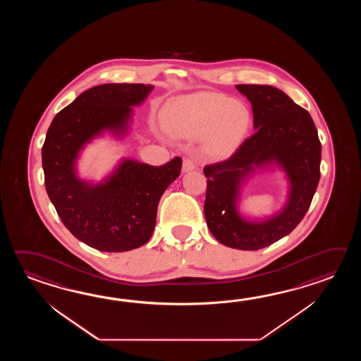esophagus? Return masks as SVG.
<instances>
[{
  "mask_svg": "<svg viewBox=\"0 0 361 361\" xmlns=\"http://www.w3.org/2000/svg\"><path fill=\"white\" fill-rule=\"evenodd\" d=\"M196 169V161H195V159H185L183 161V166H182V170H183V173H188V171H192V170Z\"/></svg>",
  "mask_w": 361,
  "mask_h": 361,
  "instance_id": "34e87169",
  "label": "esophagus"
}]
</instances>
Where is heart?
Segmentation results:
<instances>
[{"label":"heart","mask_w":361,"mask_h":361,"mask_svg":"<svg viewBox=\"0 0 361 361\" xmlns=\"http://www.w3.org/2000/svg\"><path fill=\"white\" fill-rule=\"evenodd\" d=\"M168 129L185 139L205 137L207 151L230 154L252 126V112L244 102L219 92H199L179 97L169 107Z\"/></svg>","instance_id":"b5f03b06"}]
</instances>
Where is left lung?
Masks as SVG:
<instances>
[{
  "mask_svg": "<svg viewBox=\"0 0 361 361\" xmlns=\"http://www.w3.org/2000/svg\"><path fill=\"white\" fill-rule=\"evenodd\" d=\"M252 103L254 133L228 160L204 168L207 178L204 214L221 244L258 250L289 235L303 219L320 180L322 145L306 109L271 85H236ZM281 171L287 201L264 219L239 209L242 187L258 172Z\"/></svg>",
  "mask_w": 361,
  "mask_h": 361,
  "instance_id": "obj_1",
  "label": "left lung"
}]
</instances>
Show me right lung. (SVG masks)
<instances>
[{"label": "right lung", "instance_id": "obj_1", "mask_svg": "<svg viewBox=\"0 0 361 361\" xmlns=\"http://www.w3.org/2000/svg\"><path fill=\"white\" fill-rule=\"evenodd\" d=\"M154 85L104 84L80 94L55 116L42 147L45 187L69 232L100 252L120 253L145 245L156 226L162 193L180 174L182 159L149 166L123 157L99 182L78 176L87 145L129 134L134 108Z\"/></svg>", "mask_w": 361, "mask_h": 361}]
</instances>
